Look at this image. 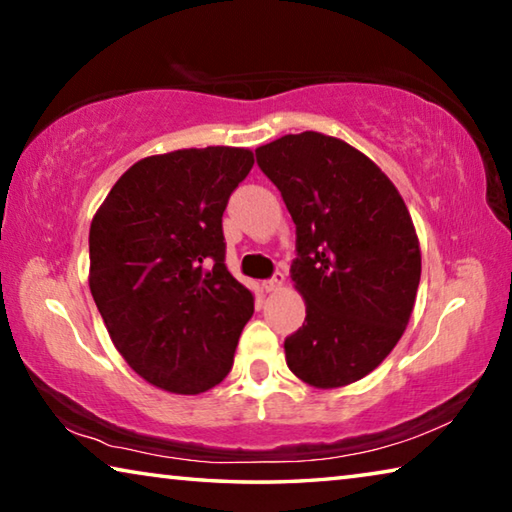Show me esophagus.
Returning <instances> with one entry per match:
<instances>
[{
  "instance_id": "obj_1",
  "label": "esophagus",
  "mask_w": 512,
  "mask_h": 512,
  "mask_svg": "<svg viewBox=\"0 0 512 512\" xmlns=\"http://www.w3.org/2000/svg\"><path fill=\"white\" fill-rule=\"evenodd\" d=\"M264 291H268V293H273V291H280L282 287H284V275L282 273H277L275 277H271V280H266L264 284Z\"/></svg>"
}]
</instances>
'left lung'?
I'll return each instance as SVG.
<instances>
[{
  "label": "left lung",
  "instance_id": "obj_1",
  "mask_svg": "<svg viewBox=\"0 0 512 512\" xmlns=\"http://www.w3.org/2000/svg\"><path fill=\"white\" fill-rule=\"evenodd\" d=\"M296 223L293 287L305 323L284 341L287 366L314 388L370 375L402 339L422 273L404 198L368 155L305 131L255 149Z\"/></svg>",
  "mask_w": 512,
  "mask_h": 512
}]
</instances>
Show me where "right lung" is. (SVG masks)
Returning <instances> with one entry per match:
<instances>
[{
	"instance_id": "add662e5",
	"label": "right lung",
	"mask_w": 512,
	"mask_h": 512,
	"mask_svg": "<svg viewBox=\"0 0 512 512\" xmlns=\"http://www.w3.org/2000/svg\"><path fill=\"white\" fill-rule=\"evenodd\" d=\"M253 164L241 146L149 155L112 185L92 219V298L124 361L167 393L221 384L255 311L253 293L223 264L221 228Z\"/></svg>"
}]
</instances>
